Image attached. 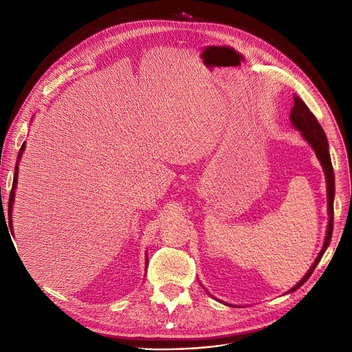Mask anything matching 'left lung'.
<instances>
[{
	"label": "left lung",
	"instance_id": "8db88e82",
	"mask_svg": "<svg viewBox=\"0 0 352 352\" xmlns=\"http://www.w3.org/2000/svg\"><path fill=\"white\" fill-rule=\"evenodd\" d=\"M289 121L295 129H298L301 137L308 142V145L312 148L314 153H316L317 158L320 160V164L324 170L325 174V181H327V204H328V226H327V234H325V241L324 245L316 258V261L312 263L311 268L307 271V274L302 276L301 281L298 284H295L289 291L285 294L297 291L308 278L311 274L316 270L318 263L321 261V258L325 252V250L329 245L331 241V235H332V227H334V195H336V181H334V170H332V162L328 151V140L324 133L322 126L317 121V118L314 117V114L309 111V108L305 105V102L294 96V107L291 108V114H289ZM227 304V302H226ZM230 305V304H228ZM235 307V305H231Z\"/></svg>",
	"mask_w": 352,
	"mask_h": 352
}]
</instances>
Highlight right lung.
Wrapping results in <instances>:
<instances>
[{"instance_id": "right-lung-1", "label": "right lung", "mask_w": 352, "mask_h": 352, "mask_svg": "<svg viewBox=\"0 0 352 352\" xmlns=\"http://www.w3.org/2000/svg\"><path fill=\"white\" fill-rule=\"evenodd\" d=\"M25 150V142L23 144L20 153H18V158H16V164H15V171H14V179H12V190L10 194V199H8V218H10V227L12 230V204L15 199V190H16V182H18V164H20V160L23 157V153ZM145 264H148V255L145 254Z\"/></svg>"}]
</instances>
